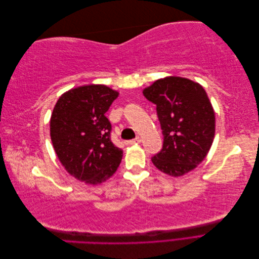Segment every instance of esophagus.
Segmentation results:
<instances>
[{"label":"esophagus","mask_w":259,"mask_h":259,"mask_svg":"<svg viewBox=\"0 0 259 259\" xmlns=\"http://www.w3.org/2000/svg\"><path fill=\"white\" fill-rule=\"evenodd\" d=\"M140 142H142V138H140L139 136H137L136 138L132 139V140H128V142H126V143H127V145H133V144H139Z\"/></svg>","instance_id":"34e87169"}]
</instances>
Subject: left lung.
Listing matches in <instances>:
<instances>
[{"label": "left lung", "mask_w": 259, "mask_h": 259, "mask_svg": "<svg viewBox=\"0 0 259 259\" xmlns=\"http://www.w3.org/2000/svg\"><path fill=\"white\" fill-rule=\"evenodd\" d=\"M144 96L156 106L163 134L153 165L170 176H182L205 159L215 135V113L199 83L179 76L155 81Z\"/></svg>", "instance_id": "obj_1"}]
</instances>
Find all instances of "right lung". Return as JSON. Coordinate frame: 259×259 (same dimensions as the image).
I'll return each instance as SVG.
<instances>
[{
	"label": "right lung",
	"mask_w": 259,
	"mask_h": 259,
	"mask_svg": "<svg viewBox=\"0 0 259 259\" xmlns=\"http://www.w3.org/2000/svg\"><path fill=\"white\" fill-rule=\"evenodd\" d=\"M119 93L106 85L80 86L62 94L51 117V138L69 174L97 185L119 167L123 151L111 140L105 113Z\"/></svg>",
	"instance_id": "add662e5"
}]
</instances>
